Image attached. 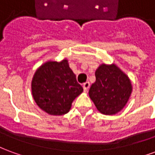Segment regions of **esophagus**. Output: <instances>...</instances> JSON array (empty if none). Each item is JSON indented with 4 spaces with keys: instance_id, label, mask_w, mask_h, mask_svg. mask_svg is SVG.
Masks as SVG:
<instances>
[{
    "instance_id": "obj_1",
    "label": "esophagus",
    "mask_w": 155,
    "mask_h": 155,
    "mask_svg": "<svg viewBox=\"0 0 155 155\" xmlns=\"http://www.w3.org/2000/svg\"><path fill=\"white\" fill-rule=\"evenodd\" d=\"M83 88H84V92H87L88 90H89V88H90V83L89 82H85L83 84Z\"/></svg>"
}]
</instances>
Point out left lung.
Listing matches in <instances>:
<instances>
[{
    "label": "left lung",
    "mask_w": 155,
    "mask_h": 155,
    "mask_svg": "<svg viewBox=\"0 0 155 155\" xmlns=\"http://www.w3.org/2000/svg\"><path fill=\"white\" fill-rule=\"evenodd\" d=\"M95 78L89 95L98 110L106 115L122 110L132 93L130 78L114 64H101L95 71Z\"/></svg>",
    "instance_id": "8db88e82"
}]
</instances>
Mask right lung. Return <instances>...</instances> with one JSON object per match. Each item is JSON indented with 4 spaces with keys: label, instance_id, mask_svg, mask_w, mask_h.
<instances>
[{
    "label": "right lung",
    "instance_id": "obj_1",
    "mask_svg": "<svg viewBox=\"0 0 155 155\" xmlns=\"http://www.w3.org/2000/svg\"><path fill=\"white\" fill-rule=\"evenodd\" d=\"M31 91L35 103L51 115L68 113L72 102L83 92L66 59L49 61L36 70L31 81Z\"/></svg>",
    "mask_w": 155,
    "mask_h": 155
}]
</instances>
